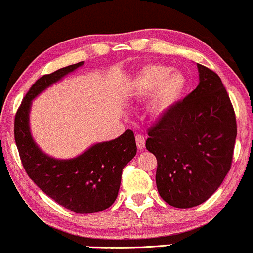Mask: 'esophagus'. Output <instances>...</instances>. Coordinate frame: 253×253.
<instances>
[{"mask_svg":"<svg viewBox=\"0 0 253 253\" xmlns=\"http://www.w3.org/2000/svg\"><path fill=\"white\" fill-rule=\"evenodd\" d=\"M135 143H137V146L139 150H143L145 148V138H144V135L141 134L135 135Z\"/></svg>","mask_w":253,"mask_h":253,"instance_id":"34e87169","label":"esophagus"}]
</instances>
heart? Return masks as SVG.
Listing matches in <instances>:
<instances>
[{"mask_svg":"<svg viewBox=\"0 0 253 253\" xmlns=\"http://www.w3.org/2000/svg\"><path fill=\"white\" fill-rule=\"evenodd\" d=\"M169 66L154 63L141 68L132 83V93L138 99L154 97L151 110L163 115L184 98L188 88L187 78L182 72H173Z\"/></svg>","mask_w":253,"mask_h":253,"instance_id":"heart-1","label":"heart"}]
</instances>
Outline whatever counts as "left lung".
Segmentation results:
<instances>
[{
  "label": "left lung",
  "mask_w": 253,
  "mask_h": 253,
  "mask_svg": "<svg viewBox=\"0 0 253 253\" xmlns=\"http://www.w3.org/2000/svg\"><path fill=\"white\" fill-rule=\"evenodd\" d=\"M199 84L149 129L160 196L180 209L204 203L232 166L235 113L221 78L197 63Z\"/></svg>",
  "instance_id": "obj_1"
}]
</instances>
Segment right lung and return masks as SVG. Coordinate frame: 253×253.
I'll return each instance as SVG.
<instances>
[{
    "instance_id": "obj_1",
    "label": "right lung",
    "mask_w": 253,
    "mask_h": 253,
    "mask_svg": "<svg viewBox=\"0 0 253 253\" xmlns=\"http://www.w3.org/2000/svg\"><path fill=\"white\" fill-rule=\"evenodd\" d=\"M83 65L84 61L57 69L31 86L16 112L14 138L27 175L44 193L71 211L92 213L109 208L118 197L122 169L137 154L133 132L97 143L78 157L57 160L38 148L30 131L33 99Z\"/></svg>"
}]
</instances>
